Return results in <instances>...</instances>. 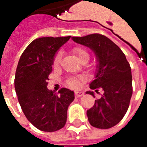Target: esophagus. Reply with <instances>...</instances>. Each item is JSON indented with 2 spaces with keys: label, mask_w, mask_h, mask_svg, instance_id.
I'll return each instance as SVG.
<instances>
[{
  "label": "esophagus",
  "mask_w": 147,
  "mask_h": 147,
  "mask_svg": "<svg viewBox=\"0 0 147 147\" xmlns=\"http://www.w3.org/2000/svg\"><path fill=\"white\" fill-rule=\"evenodd\" d=\"M83 92H82V91H76L75 92V96L76 97V98H80V97H82V96H83Z\"/></svg>",
  "instance_id": "34e87169"
}]
</instances>
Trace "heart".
<instances>
[{
  "label": "heart",
  "instance_id": "1",
  "mask_svg": "<svg viewBox=\"0 0 147 147\" xmlns=\"http://www.w3.org/2000/svg\"><path fill=\"white\" fill-rule=\"evenodd\" d=\"M73 53L76 57L79 59V61L81 62H87L90 58V54L87 50L81 47H76L73 49ZM61 54L59 52L55 55L53 61V66L55 68H58L61 65ZM83 77H71L67 80V85L71 88H78L80 86L81 82L83 81Z\"/></svg>",
  "mask_w": 147,
  "mask_h": 147
}]
</instances>
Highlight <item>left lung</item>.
Instances as JSON below:
<instances>
[{
  "instance_id": "obj_1",
  "label": "left lung",
  "mask_w": 147,
  "mask_h": 147,
  "mask_svg": "<svg viewBox=\"0 0 147 147\" xmlns=\"http://www.w3.org/2000/svg\"><path fill=\"white\" fill-rule=\"evenodd\" d=\"M80 45L91 49L97 57L95 80L90 88L103 94L95 100L92 108L86 112L90 123L100 129H108L123 119L129 107L132 95L131 67L122 50L113 41L100 34L84 37H72ZM94 97L93 91L86 92Z\"/></svg>"
}]
</instances>
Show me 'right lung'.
I'll return each instance as SVG.
<instances>
[{
  "instance_id": "obj_1",
  "label": "right lung",
  "mask_w": 147,
  "mask_h": 147,
  "mask_svg": "<svg viewBox=\"0 0 147 147\" xmlns=\"http://www.w3.org/2000/svg\"><path fill=\"white\" fill-rule=\"evenodd\" d=\"M44 37L30 42L21 55L15 76V89L27 119L38 129L53 132L67 121L68 106L74 92L61 88L57 94L47 88L56 53L70 39Z\"/></svg>"
}]
</instances>
